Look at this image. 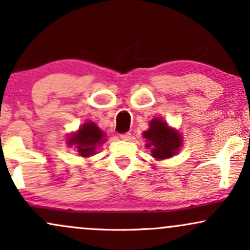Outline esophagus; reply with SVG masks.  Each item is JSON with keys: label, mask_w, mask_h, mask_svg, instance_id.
Segmentation results:
<instances>
[{"label": "esophagus", "mask_w": 250, "mask_h": 250, "mask_svg": "<svg viewBox=\"0 0 250 250\" xmlns=\"http://www.w3.org/2000/svg\"><path fill=\"white\" fill-rule=\"evenodd\" d=\"M121 137L122 140H125V141H129V140L131 139V134L130 133H125V134H121Z\"/></svg>", "instance_id": "obj_1"}]
</instances>
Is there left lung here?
I'll return each mask as SVG.
<instances>
[{"instance_id": "1", "label": "left lung", "mask_w": 250, "mask_h": 250, "mask_svg": "<svg viewBox=\"0 0 250 250\" xmlns=\"http://www.w3.org/2000/svg\"><path fill=\"white\" fill-rule=\"evenodd\" d=\"M143 136L148 141L146 146L151 149V155L159 160L173 156L179 151L182 143L180 134L159 119L151 120L149 129L143 133Z\"/></svg>"}]
</instances>
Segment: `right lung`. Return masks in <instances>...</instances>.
<instances>
[{
	"mask_svg": "<svg viewBox=\"0 0 250 250\" xmlns=\"http://www.w3.org/2000/svg\"><path fill=\"white\" fill-rule=\"evenodd\" d=\"M104 134L94 122L84 123L79 131L73 134L68 140V145L75 146L77 153L81 156L88 157L95 153L96 148L102 145Z\"/></svg>",
	"mask_w": 250,
	"mask_h": 250,
	"instance_id": "obj_1",
	"label": "right lung"
}]
</instances>
